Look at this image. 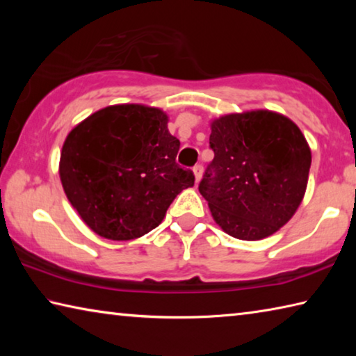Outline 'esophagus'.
<instances>
[{
	"instance_id": "34e87169",
	"label": "esophagus",
	"mask_w": 356,
	"mask_h": 356,
	"mask_svg": "<svg viewBox=\"0 0 356 356\" xmlns=\"http://www.w3.org/2000/svg\"><path fill=\"white\" fill-rule=\"evenodd\" d=\"M193 174H195V182L197 184L202 177V166L201 165H196L195 168H193Z\"/></svg>"
}]
</instances>
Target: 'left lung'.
Instances as JSON below:
<instances>
[{
  "label": "left lung",
  "instance_id": "left-lung-1",
  "mask_svg": "<svg viewBox=\"0 0 356 356\" xmlns=\"http://www.w3.org/2000/svg\"><path fill=\"white\" fill-rule=\"evenodd\" d=\"M213 161L200 184L210 213L238 240L273 236L303 201L311 149L298 125L270 110L210 120Z\"/></svg>",
  "mask_w": 356,
  "mask_h": 356
}]
</instances>
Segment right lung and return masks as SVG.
I'll list each match as a JSON object with an SVG mask.
<instances>
[{"instance_id": "obj_1", "label": "right lung", "mask_w": 356, "mask_h": 356, "mask_svg": "<svg viewBox=\"0 0 356 356\" xmlns=\"http://www.w3.org/2000/svg\"><path fill=\"white\" fill-rule=\"evenodd\" d=\"M168 114L143 104L102 108L65 136L59 179L72 207L97 236L125 242L163 221L195 176L176 163L180 143Z\"/></svg>"}]
</instances>
